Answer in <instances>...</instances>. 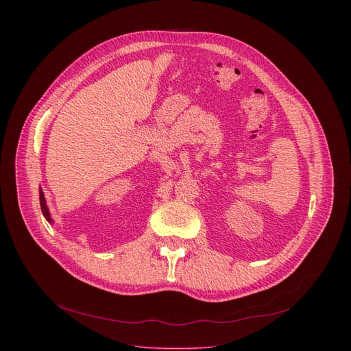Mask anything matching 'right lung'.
<instances>
[{"mask_svg": "<svg viewBox=\"0 0 351 351\" xmlns=\"http://www.w3.org/2000/svg\"><path fill=\"white\" fill-rule=\"evenodd\" d=\"M40 204H41L43 215L45 216V219L48 220V222H52L51 215H49V210H48V206H47V202H45V197H44V192H43V189H40Z\"/></svg>", "mask_w": 351, "mask_h": 351, "instance_id": "1", "label": "right lung"}]
</instances>
